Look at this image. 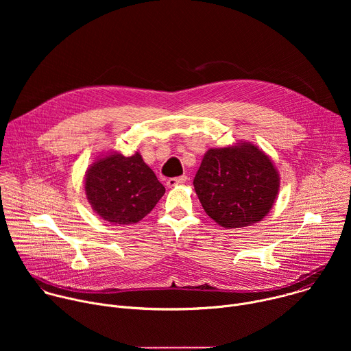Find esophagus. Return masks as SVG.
Returning a JSON list of instances; mask_svg holds the SVG:
<instances>
[{
  "instance_id": "obj_1",
  "label": "esophagus",
  "mask_w": 351,
  "mask_h": 351,
  "mask_svg": "<svg viewBox=\"0 0 351 351\" xmlns=\"http://www.w3.org/2000/svg\"><path fill=\"white\" fill-rule=\"evenodd\" d=\"M186 180H187V176H186V175H182V176H178V178H171V179H168L167 184H168L169 187H173V186H176V184L184 183Z\"/></svg>"
}]
</instances>
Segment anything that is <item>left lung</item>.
I'll return each instance as SVG.
<instances>
[{
	"instance_id": "obj_1",
	"label": "left lung",
	"mask_w": 351,
	"mask_h": 351,
	"mask_svg": "<svg viewBox=\"0 0 351 351\" xmlns=\"http://www.w3.org/2000/svg\"><path fill=\"white\" fill-rule=\"evenodd\" d=\"M193 184L208 217L223 228H243L269 213L279 176L263 152L244 143L208 149Z\"/></svg>"
}]
</instances>
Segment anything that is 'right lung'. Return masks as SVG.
<instances>
[{"instance_id": "add662e5", "label": "right lung", "mask_w": 351, "mask_h": 351, "mask_svg": "<svg viewBox=\"0 0 351 351\" xmlns=\"http://www.w3.org/2000/svg\"><path fill=\"white\" fill-rule=\"evenodd\" d=\"M86 194L94 211L112 225H130L152 213L165 187L141 156L112 154L86 175Z\"/></svg>"}]
</instances>
